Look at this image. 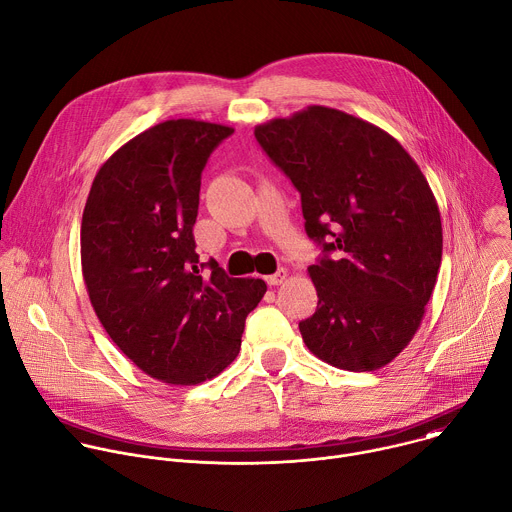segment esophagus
I'll return each instance as SVG.
<instances>
[{
  "mask_svg": "<svg viewBox=\"0 0 512 512\" xmlns=\"http://www.w3.org/2000/svg\"><path fill=\"white\" fill-rule=\"evenodd\" d=\"M285 279H287V271H285V269H277L273 275H267V277H265L267 285H281Z\"/></svg>",
  "mask_w": 512,
  "mask_h": 512,
  "instance_id": "1",
  "label": "esophagus"
}]
</instances>
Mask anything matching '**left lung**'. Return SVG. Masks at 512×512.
Segmentation results:
<instances>
[{
    "instance_id": "1",
    "label": "left lung",
    "mask_w": 512,
    "mask_h": 512,
    "mask_svg": "<svg viewBox=\"0 0 512 512\" xmlns=\"http://www.w3.org/2000/svg\"><path fill=\"white\" fill-rule=\"evenodd\" d=\"M267 156L301 193L317 309L299 323L325 364L374 372L418 331L442 261V223L416 160L380 126L307 106L255 126ZM336 259L329 260L328 253Z\"/></svg>"
}]
</instances>
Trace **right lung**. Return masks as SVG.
<instances>
[{
    "label": "right lung",
    "mask_w": 512,
    "mask_h": 512,
    "mask_svg": "<svg viewBox=\"0 0 512 512\" xmlns=\"http://www.w3.org/2000/svg\"><path fill=\"white\" fill-rule=\"evenodd\" d=\"M231 126L164 120L122 144L92 181L80 229L90 303L118 350L173 386L219 376L239 354L263 279L199 273L201 173ZM205 267V265H203Z\"/></svg>",
    "instance_id": "obj_1"
}]
</instances>
